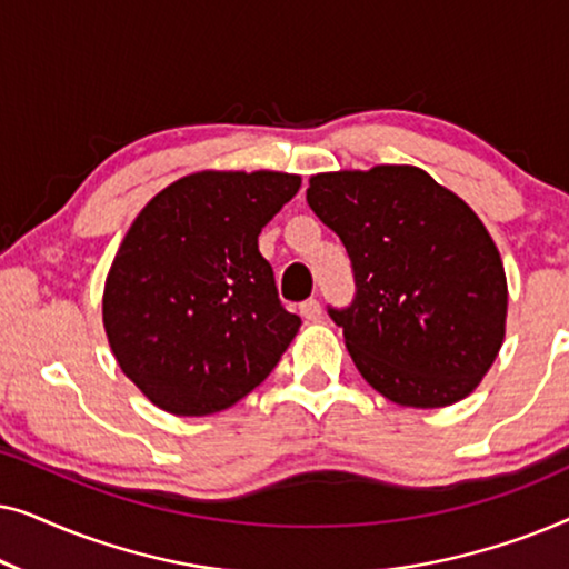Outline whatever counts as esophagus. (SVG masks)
Here are the masks:
<instances>
[{
    "mask_svg": "<svg viewBox=\"0 0 569 569\" xmlns=\"http://www.w3.org/2000/svg\"><path fill=\"white\" fill-rule=\"evenodd\" d=\"M300 316L306 318V321H321V316H323L321 302H318L316 298L300 302Z\"/></svg>",
    "mask_w": 569,
    "mask_h": 569,
    "instance_id": "34e87169",
    "label": "esophagus"
}]
</instances>
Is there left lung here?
I'll list each match as a JSON object with an SVG mask.
<instances>
[{
    "instance_id": "8db88e82",
    "label": "left lung",
    "mask_w": 569,
    "mask_h": 569,
    "mask_svg": "<svg viewBox=\"0 0 569 569\" xmlns=\"http://www.w3.org/2000/svg\"><path fill=\"white\" fill-rule=\"evenodd\" d=\"M306 199L352 259V306L329 313L360 376L399 407L466 399L508 318L500 251L477 212L415 166L310 176Z\"/></svg>"
}]
</instances>
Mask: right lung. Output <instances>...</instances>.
Wrapping results in <instances>:
<instances>
[{
  "label": "right lung",
  "instance_id": "1",
  "mask_svg": "<svg viewBox=\"0 0 569 569\" xmlns=\"http://www.w3.org/2000/svg\"><path fill=\"white\" fill-rule=\"evenodd\" d=\"M300 189L279 170H199L147 201L103 287L108 345L131 383L178 417L230 409L300 329L259 232Z\"/></svg>",
  "mask_w": 569,
  "mask_h": 569
}]
</instances>
